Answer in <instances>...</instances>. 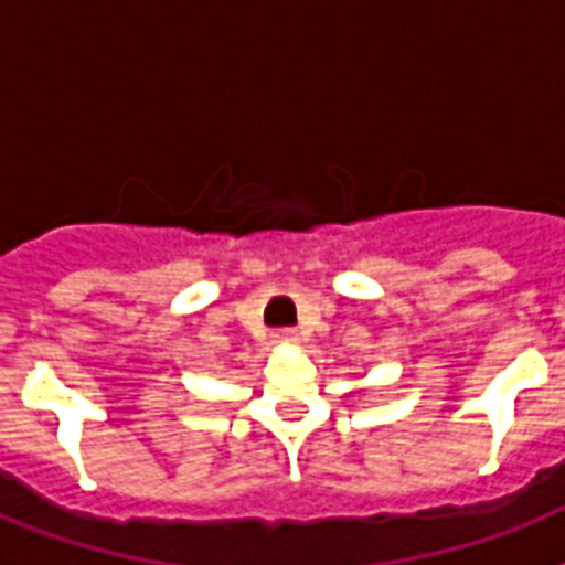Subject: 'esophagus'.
Returning a JSON list of instances; mask_svg holds the SVG:
<instances>
[{
    "instance_id": "obj_1",
    "label": "esophagus",
    "mask_w": 565,
    "mask_h": 565,
    "mask_svg": "<svg viewBox=\"0 0 565 565\" xmlns=\"http://www.w3.org/2000/svg\"><path fill=\"white\" fill-rule=\"evenodd\" d=\"M273 337H275V343H278V345H292L296 340H299V334H296L292 328H281V331H275Z\"/></svg>"
}]
</instances>
